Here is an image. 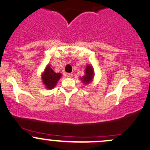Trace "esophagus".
Instances as JSON below:
<instances>
[{"instance_id": "34e87169", "label": "esophagus", "mask_w": 150, "mask_h": 150, "mask_svg": "<svg viewBox=\"0 0 150 150\" xmlns=\"http://www.w3.org/2000/svg\"><path fill=\"white\" fill-rule=\"evenodd\" d=\"M66 77H67V78H72V73H67L66 74Z\"/></svg>"}]
</instances>
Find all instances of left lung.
<instances>
[{
    "label": "left lung",
    "instance_id": "left-lung-1",
    "mask_svg": "<svg viewBox=\"0 0 150 150\" xmlns=\"http://www.w3.org/2000/svg\"><path fill=\"white\" fill-rule=\"evenodd\" d=\"M85 73V75L83 76V78H80V80L84 84H89L94 78V70L93 67L90 65H87Z\"/></svg>",
    "mask_w": 150,
    "mask_h": 150
}]
</instances>
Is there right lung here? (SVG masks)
Instances as JSON below:
<instances>
[{
	"mask_svg": "<svg viewBox=\"0 0 150 150\" xmlns=\"http://www.w3.org/2000/svg\"><path fill=\"white\" fill-rule=\"evenodd\" d=\"M61 75L60 73H56L54 72L50 65H47L45 67V71L42 74V80L44 85H45V88L48 90L54 88L57 81L61 78Z\"/></svg>",
	"mask_w": 150,
	"mask_h": 150,
	"instance_id": "1",
	"label": "right lung"
}]
</instances>
